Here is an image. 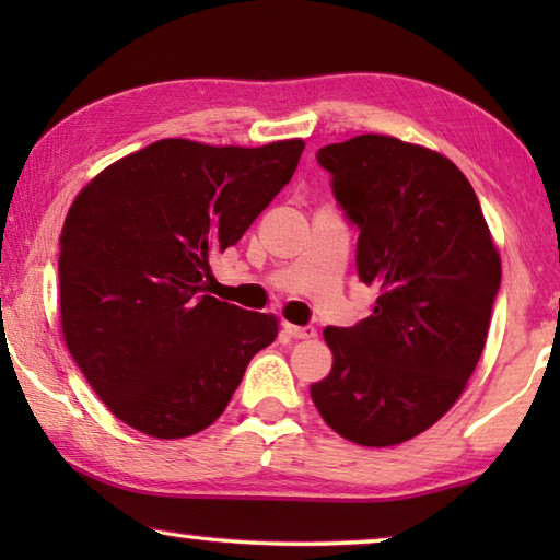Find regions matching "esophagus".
Returning <instances> with one entry per match:
<instances>
[{
  "instance_id": "esophagus-1",
  "label": "esophagus",
  "mask_w": 560,
  "mask_h": 560,
  "mask_svg": "<svg viewBox=\"0 0 560 560\" xmlns=\"http://www.w3.org/2000/svg\"><path fill=\"white\" fill-rule=\"evenodd\" d=\"M287 330H289L291 338H299V340H308V338L316 336V328L314 326H291L289 324Z\"/></svg>"
}]
</instances>
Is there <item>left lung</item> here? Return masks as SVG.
<instances>
[{"label":"left lung","mask_w":560,"mask_h":560,"mask_svg":"<svg viewBox=\"0 0 560 560\" xmlns=\"http://www.w3.org/2000/svg\"><path fill=\"white\" fill-rule=\"evenodd\" d=\"M358 224V277L373 314L328 326L334 368L311 397L328 428L363 447L430 430L459 400L487 343L501 259L469 179L438 150L355 136L318 150Z\"/></svg>","instance_id":"left-lung-1"}]
</instances>
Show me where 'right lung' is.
<instances>
[{
  "label": "right lung",
  "instance_id": "add662e5",
  "mask_svg": "<svg viewBox=\"0 0 560 560\" xmlns=\"http://www.w3.org/2000/svg\"><path fill=\"white\" fill-rule=\"evenodd\" d=\"M301 138L261 148L165 138L116 160L75 195L61 230L66 348L108 410L158 440L202 432L273 314L207 293L210 259L242 240L296 173Z\"/></svg>",
  "mask_w": 560,
  "mask_h": 560
}]
</instances>
